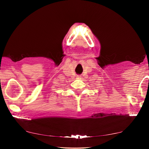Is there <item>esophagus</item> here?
<instances>
[{
  "mask_svg": "<svg viewBox=\"0 0 149 149\" xmlns=\"http://www.w3.org/2000/svg\"><path fill=\"white\" fill-rule=\"evenodd\" d=\"M81 75H77V79H81Z\"/></svg>",
  "mask_w": 149,
  "mask_h": 149,
  "instance_id": "esophagus-1",
  "label": "esophagus"
}]
</instances>
